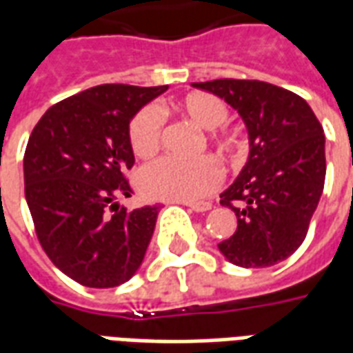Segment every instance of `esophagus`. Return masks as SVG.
Segmentation results:
<instances>
[{"label": "esophagus", "mask_w": 353, "mask_h": 353, "mask_svg": "<svg viewBox=\"0 0 353 353\" xmlns=\"http://www.w3.org/2000/svg\"><path fill=\"white\" fill-rule=\"evenodd\" d=\"M181 204L189 206L192 212H199V214H202V212H208V210H212V204H210V202H181Z\"/></svg>", "instance_id": "1"}]
</instances>
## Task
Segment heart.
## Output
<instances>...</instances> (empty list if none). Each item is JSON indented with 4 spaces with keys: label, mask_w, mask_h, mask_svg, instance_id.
Here are the masks:
<instances>
[{
    "label": "heart",
    "mask_w": 353,
    "mask_h": 353,
    "mask_svg": "<svg viewBox=\"0 0 353 353\" xmlns=\"http://www.w3.org/2000/svg\"><path fill=\"white\" fill-rule=\"evenodd\" d=\"M179 113L202 130H214L227 119V105L221 98L208 92L187 94L177 101ZM161 109L147 105L132 119L130 147L139 159H151L161 145L162 134ZM214 139L223 151L232 147V138L227 134H214ZM223 170L212 157H200L196 161H176L159 159L141 168L138 185L151 199L176 200V202H196L210 196L221 185Z\"/></svg>",
    "instance_id": "1"
}]
</instances>
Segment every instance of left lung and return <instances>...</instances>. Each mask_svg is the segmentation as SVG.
<instances>
[{
    "mask_svg": "<svg viewBox=\"0 0 353 353\" xmlns=\"http://www.w3.org/2000/svg\"><path fill=\"white\" fill-rule=\"evenodd\" d=\"M192 87L236 109L250 139L245 166L221 192L238 227L217 248L236 266L278 265L303 244L323 192V128L301 96L270 83L215 79Z\"/></svg>",
    "mask_w": 353,
    "mask_h": 353,
    "instance_id": "1",
    "label": "left lung"
}]
</instances>
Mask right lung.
Listing matches in <instances>:
<instances>
[{"label": "right lung", "instance_id": "obj_1", "mask_svg": "<svg viewBox=\"0 0 353 353\" xmlns=\"http://www.w3.org/2000/svg\"><path fill=\"white\" fill-rule=\"evenodd\" d=\"M168 87L100 85L45 111L28 139L24 192L49 259L87 288H115L143 263L159 206L126 210L130 123Z\"/></svg>", "mask_w": 353, "mask_h": 353}]
</instances>
